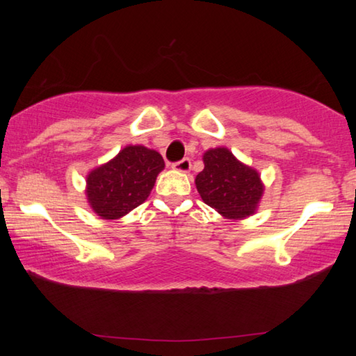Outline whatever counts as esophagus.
<instances>
[{
  "instance_id": "esophagus-1",
  "label": "esophagus",
  "mask_w": 356,
  "mask_h": 356,
  "mask_svg": "<svg viewBox=\"0 0 356 356\" xmlns=\"http://www.w3.org/2000/svg\"><path fill=\"white\" fill-rule=\"evenodd\" d=\"M172 168L176 171H180V172H188L191 170V161L190 159H182V161L174 163Z\"/></svg>"
}]
</instances>
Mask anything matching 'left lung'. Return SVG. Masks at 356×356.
<instances>
[{
	"instance_id": "8db88e82",
	"label": "left lung",
	"mask_w": 356,
	"mask_h": 356,
	"mask_svg": "<svg viewBox=\"0 0 356 356\" xmlns=\"http://www.w3.org/2000/svg\"><path fill=\"white\" fill-rule=\"evenodd\" d=\"M203 163L195 177L202 200L232 220L252 216L264 191L259 171L241 163L228 148L208 149Z\"/></svg>"
}]
</instances>
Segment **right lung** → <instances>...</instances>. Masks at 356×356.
Wrapping results in <instances>:
<instances>
[{
	"mask_svg": "<svg viewBox=\"0 0 356 356\" xmlns=\"http://www.w3.org/2000/svg\"><path fill=\"white\" fill-rule=\"evenodd\" d=\"M165 168L162 156L143 145H128L87 176V202L105 220H116L142 205Z\"/></svg>",
	"mask_w": 356,
	"mask_h": 356,
	"instance_id": "right-lung-1",
	"label": "right lung"
}]
</instances>
